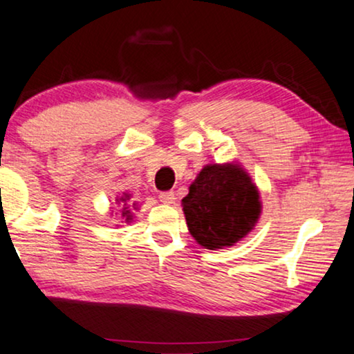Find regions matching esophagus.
Listing matches in <instances>:
<instances>
[{
	"instance_id": "34e87169",
	"label": "esophagus",
	"mask_w": 354,
	"mask_h": 354,
	"mask_svg": "<svg viewBox=\"0 0 354 354\" xmlns=\"http://www.w3.org/2000/svg\"><path fill=\"white\" fill-rule=\"evenodd\" d=\"M159 200H161V203H164V205H172V203L176 201V193H174V192H161V193H159Z\"/></svg>"
}]
</instances>
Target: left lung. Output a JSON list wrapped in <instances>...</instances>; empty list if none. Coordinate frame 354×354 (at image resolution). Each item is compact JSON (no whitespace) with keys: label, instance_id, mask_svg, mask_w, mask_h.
<instances>
[{"label":"left lung","instance_id":"1","mask_svg":"<svg viewBox=\"0 0 354 354\" xmlns=\"http://www.w3.org/2000/svg\"><path fill=\"white\" fill-rule=\"evenodd\" d=\"M182 206L192 236L207 250L235 245L261 216L258 188L235 162L203 167Z\"/></svg>","mask_w":354,"mask_h":354}]
</instances>
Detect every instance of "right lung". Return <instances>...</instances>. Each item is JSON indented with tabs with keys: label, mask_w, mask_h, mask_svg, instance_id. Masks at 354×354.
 Instances as JSON below:
<instances>
[{
	"label": "right lung",
	"mask_w": 354,
	"mask_h": 354,
	"mask_svg": "<svg viewBox=\"0 0 354 354\" xmlns=\"http://www.w3.org/2000/svg\"><path fill=\"white\" fill-rule=\"evenodd\" d=\"M129 200H130V195H127V193H124L122 196L119 198L118 203L120 206H122V217L125 222H130L133 219L132 216V211H130V205H129ZM133 207H135V203H133Z\"/></svg>",
	"instance_id": "1"
}]
</instances>
